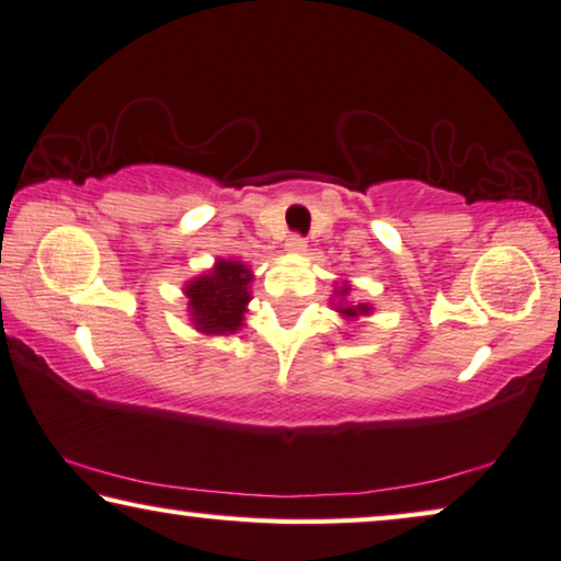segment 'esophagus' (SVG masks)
I'll use <instances>...</instances> for the list:
<instances>
[{"instance_id":"obj_1","label":"esophagus","mask_w":561,"mask_h":561,"mask_svg":"<svg viewBox=\"0 0 561 561\" xmlns=\"http://www.w3.org/2000/svg\"><path fill=\"white\" fill-rule=\"evenodd\" d=\"M284 249H287L289 254H305L307 241L302 239V236H289L287 243H284Z\"/></svg>"}]
</instances>
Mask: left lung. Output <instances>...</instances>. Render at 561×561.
Returning <instances> with one entry per match:
<instances>
[{
	"label": "left lung",
	"instance_id": "1",
	"mask_svg": "<svg viewBox=\"0 0 561 561\" xmlns=\"http://www.w3.org/2000/svg\"><path fill=\"white\" fill-rule=\"evenodd\" d=\"M333 310L341 312V318L345 322H358L363 318H370L374 314V307L368 302H353L351 299V282H335L333 289Z\"/></svg>",
	"mask_w": 561,
	"mask_h": 561
}]
</instances>
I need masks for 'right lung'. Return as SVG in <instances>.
I'll return each instance as SVG.
<instances>
[{"instance_id":"right-lung-1","label":"right lung","mask_w":561,"mask_h":561,"mask_svg":"<svg viewBox=\"0 0 561 561\" xmlns=\"http://www.w3.org/2000/svg\"><path fill=\"white\" fill-rule=\"evenodd\" d=\"M254 272L239 259H216L208 272L185 282L187 318L203 335H233L247 325Z\"/></svg>"}]
</instances>
